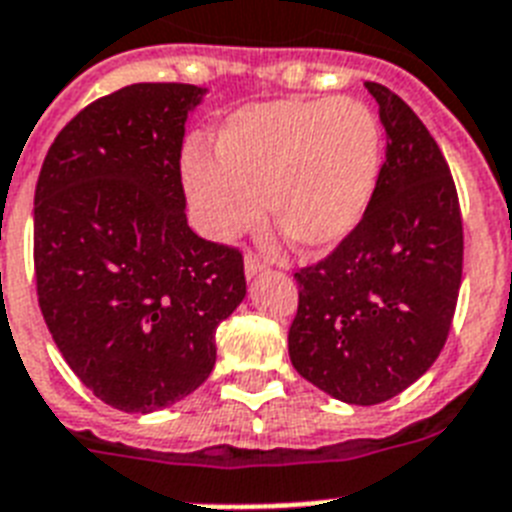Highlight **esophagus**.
<instances>
[{
  "instance_id": "34e87169",
  "label": "esophagus",
  "mask_w": 512,
  "mask_h": 512,
  "mask_svg": "<svg viewBox=\"0 0 512 512\" xmlns=\"http://www.w3.org/2000/svg\"><path fill=\"white\" fill-rule=\"evenodd\" d=\"M266 266L264 259H259L256 253H246V274L248 277H253V274H259L261 269Z\"/></svg>"
}]
</instances>
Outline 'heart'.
Wrapping results in <instances>:
<instances>
[{"instance_id":"heart-1","label":"heart","mask_w":512,"mask_h":512,"mask_svg":"<svg viewBox=\"0 0 512 512\" xmlns=\"http://www.w3.org/2000/svg\"><path fill=\"white\" fill-rule=\"evenodd\" d=\"M217 162L185 156V190L211 238L259 219L261 201L295 248L324 251L356 230L382 172L379 117L358 99L266 101L219 128Z\"/></svg>"}]
</instances>
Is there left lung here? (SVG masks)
Here are the masks:
<instances>
[{
    "label": "left lung",
    "mask_w": 512,
    "mask_h": 512,
    "mask_svg": "<svg viewBox=\"0 0 512 512\" xmlns=\"http://www.w3.org/2000/svg\"><path fill=\"white\" fill-rule=\"evenodd\" d=\"M387 130L377 193L322 261L295 269V371L332 398L377 405L411 387L445 348L463 277L458 190L424 122L366 83Z\"/></svg>",
    "instance_id": "left-lung-1"
}]
</instances>
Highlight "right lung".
<instances>
[{"label": "right lung", "instance_id": "obj_1", "mask_svg": "<svg viewBox=\"0 0 512 512\" xmlns=\"http://www.w3.org/2000/svg\"><path fill=\"white\" fill-rule=\"evenodd\" d=\"M201 94L133 83L101 96L59 130L38 175V306L75 377L117 411L198 390L219 322L246 298L243 253L185 219L180 154Z\"/></svg>", "mask_w": 512, "mask_h": 512}]
</instances>
